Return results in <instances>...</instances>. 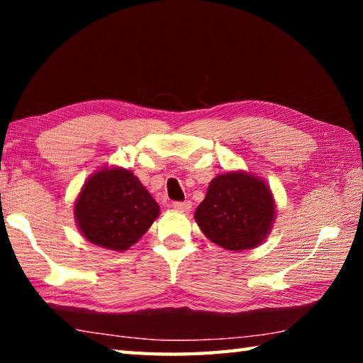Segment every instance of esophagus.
<instances>
[{"mask_svg": "<svg viewBox=\"0 0 363 363\" xmlns=\"http://www.w3.org/2000/svg\"><path fill=\"white\" fill-rule=\"evenodd\" d=\"M173 208H174V210H177V211L187 213V211H190V208H192V201H189V200H186V201H174Z\"/></svg>", "mask_w": 363, "mask_h": 363, "instance_id": "esophagus-1", "label": "esophagus"}]
</instances>
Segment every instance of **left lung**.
<instances>
[{"mask_svg":"<svg viewBox=\"0 0 363 363\" xmlns=\"http://www.w3.org/2000/svg\"><path fill=\"white\" fill-rule=\"evenodd\" d=\"M194 218L213 243L229 251L261 245L272 229L275 200L266 181L248 171H227L210 182Z\"/></svg>","mask_w":363,"mask_h":363,"instance_id":"left-lung-1","label":"left lung"}]
</instances>
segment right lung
I'll return each mask as SVG.
<instances>
[{
    "label": "right lung",
    "mask_w": 363,
    "mask_h": 363,
    "mask_svg": "<svg viewBox=\"0 0 363 363\" xmlns=\"http://www.w3.org/2000/svg\"><path fill=\"white\" fill-rule=\"evenodd\" d=\"M73 214L86 240L106 250L126 251L149 230L160 206L133 171L104 167L83 184Z\"/></svg>",
    "instance_id": "obj_1"
}]
</instances>
